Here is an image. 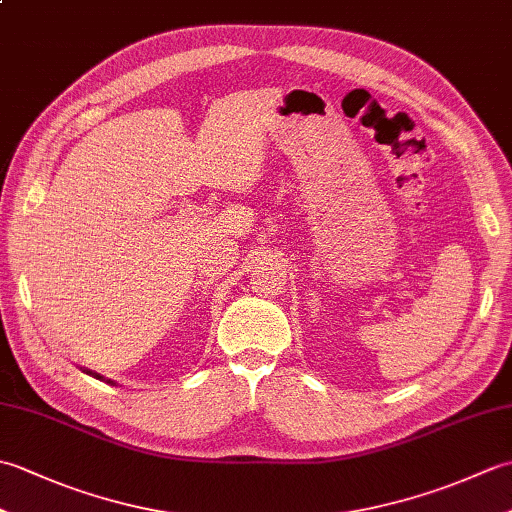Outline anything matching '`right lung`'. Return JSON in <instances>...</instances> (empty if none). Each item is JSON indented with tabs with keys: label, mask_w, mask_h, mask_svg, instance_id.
<instances>
[{
	"label": "right lung",
	"mask_w": 512,
	"mask_h": 512,
	"mask_svg": "<svg viewBox=\"0 0 512 512\" xmlns=\"http://www.w3.org/2000/svg\"><path fill=\"white\" fill-rule=\"evenodd\" d=\"M85 374H90V376H94V378H99V380H105V383H110V385H116L112 378H105V376H101V374H96V372H92V369H83Z\"/></svg>",
	"instance_id": "1"
}]
</instances>
